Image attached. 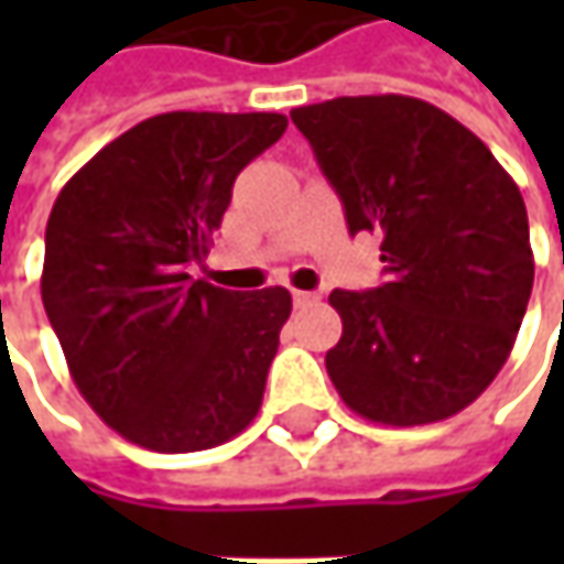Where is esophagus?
I'll return each instance as SVG.
<instances>
[{
  "mask_svg": "<svg viewBox=\"0 0 564 564\" xmlns=\"http://www.w3.org/2000/svg\"><path fill=\"white\" fill-rule=\"evenodd\" d=\"M292 297H294V307H311V304L319 301V294L316 292H292Z\"/></svg>",
  "mask_w": 564,
  "mask_h": 564,
  "instance_id": "esophagus-1",
  "label": "esophagus"
}]
</instances>
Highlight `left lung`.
I'll return each mask as SVG.
<instances>
[{
  "label": "left lung",
  "mask_w": 564,
  "mask_h": 564,
  "mask_svg": "<svg viewBox=\"0 0 564 564\" xmlns=\"http://www.w3.org/2000/svg\"><path fill=\"white\" fill-rule=\"evenodd\" d=\"M348 231H377L389 279L336 292L326 370L360 417L421 426L458 414L502 364L528 311L533 250L518 185L462 121L401 94L294 109Z\"/></svg>",
  "instance_id": "left-lung-1"
}]
</instances>
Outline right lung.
Instances as JSON below:
<instances>
[{
	"label": "right lung",
	"mask_w": 564,
	"mask_h": 564,
	"mask_svg": "<svg viewBox=\"0 0 564 564\" xmlns=\"http://www.w3.org/2000/svg\"><path fill=\"white\" fill-rule=\"evenodd\" d=\"M285 128L279 112H163L55 197L43 307L80 395L128 443L200 452L257 417L292 294L226 292L187 270L209 253L238 172Z\"/></svg>",
	"instance_id": "right-lung-1"
}]
</instances>
